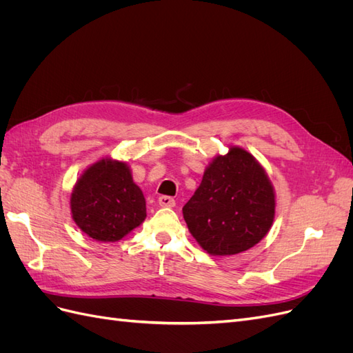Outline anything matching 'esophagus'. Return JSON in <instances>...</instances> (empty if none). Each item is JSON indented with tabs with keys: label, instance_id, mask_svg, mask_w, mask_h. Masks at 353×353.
<instances>
[{
	"label": "esophagus",
	"instance_id": "obj_1",
	"mask_svg": "<svg viewBox=\"0 0 353 353\" xmlns=\"http://www.w3.org/2000/svg\"><path fill=\"white\" fill-rule=\"evenodd\" d=\"M157 201L162 208H174L175 206V200L169 196H160Z\"/></svg>",
	"mask_w": 353,
	"mask_h": 353
}]
</instances>
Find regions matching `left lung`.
<instances>
[{
    "label": "left lung",
    "instance_id": "obj_1",
    "mask_svg": "<svg viewBox=\"0 0 353 353\" xmlns=\"http://www.w3.org/2000/svg\"><path fill=\"white\" fill-rule=\"evenodd\" d=\"M191 236L213 256L249 250L272 227L275 191L263 166L231 145L205 169L199 188L183 208Z\"/></svg>",
    "mask_w": 353,
    "mask_h": 353
}]
</instances>
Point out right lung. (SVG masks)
I'll list each match as a JSON object with an SVG mask.
<instances>
[{
	"label": "right lung",
	"instance_id": "right-lung-1",
	"mask_svg": "<svg viewBox=\"0 0 353 353\" xmlns=\"http://www.w3.org/2000/svg\"><path fill=\"white\" fill-rule=\"evenodd\" d=\"M72 218L88 237L113 243L144 222L145 199L123 160L103 157L78 178L70 196Z\"/></svg>",
	"mask_w": 353,
	"mask_h": 353
}]
</instances>
